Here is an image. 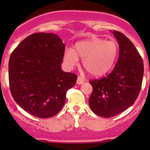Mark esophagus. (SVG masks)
<instances>
[{
    "label": "esophagus",
    "mask_w": 150,
    "mask_h": 150,
    "mask_svg": "<svg viewBox=\"0 0 150 150\" xmlns=\"http://www.w3.org/2000/svg\"><path fill=\"white\" fill-rule=\"evenodd\" d=\"M85 82V80L83 78H81V77H78V79H77V83L78 85L83 84Z\"/></svg>",
    "instance_id": "1"
}]
</instances>
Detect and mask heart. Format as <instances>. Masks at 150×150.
Listing matches in <instances>:
<instances>
[{"label":"heart","mask_w":150,"mask_h":150,"mask_svg":"<svg viewBox=\"0 0 150 150\" xmlns=\"http://www.w3.org/2000/svg\"><path fill=\"white\" fill-rule=\"evenodd\" d=\"M117 54L118 46L115 41L96 38L78 42L75 49L66 48L64 59L67 65L72 67L78 64L80 57L83 59V65L91 75L99 77L110 70Z\"/></svg>","instance_id":"obj_1"}]
</instances>
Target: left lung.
Masks as SVG:
<instances>
[{"mask_svg":"<svg viewBox=\"0 0 150 150\" xmlns=\"http://www.w3.org/2000/svg\"><path fill=\"white\" fill-rule=\"evenodd\" d=\"M119 45V57L113 70L100 80L91 81L93 92L88 103L97 115L110 117L132 106L141 90L143 60L132 42L118 31H111Z\"/></svg>","mask_w":150,"mask_h":150,"instance_id":"1","label":"left lung"}]
</instances>
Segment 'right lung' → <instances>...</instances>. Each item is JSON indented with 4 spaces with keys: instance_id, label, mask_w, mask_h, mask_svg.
Here are the masks:
<instances>
[{
    "instance_id": "right-lung-1",
    "label": "right lung",
    "mask_w": 150,
    "mask_h": 150,
    "mask_svg": "<svg viewBox=\"0 0 150 150\" xmlns=\"http://www.w3.org/2000/svg\"><path fill=\"white\" fill-rule=\"evenodd\" d=\"M65 45L54 33H34L13 50L8 62L12 96L24 110L40 118L52 117L65 103L77 81L62 69Z\"/></svg>"
}]
</instances>
